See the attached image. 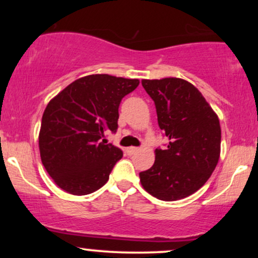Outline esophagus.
Masks as SVG:
<instances>
[{
  "label": "esophagus",
  "instance_id": "esophagus-1",
  "mask_svg": "<svg viewBox=\"0 0 258 258\" xmlns=\"http://www.w3.org/2000/svg\"><path fill=\"white\" fill-rule=\"evenodd\" d=\"M138 152V148L136 147H130V148H126V154L127 155H133L135 153Z\"/></svg>",
  "mask_w": 258,
  "mask_h": 258
}]
</instances>
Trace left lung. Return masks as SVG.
<instances>
[{
  "label": "left lung",
  "mask_w": 258,
  "mask_h": 258,
  "mask_svg": "<svg viewBox=\"0 0 258 258\" xmlns=\"http://www.w3.org/2000/svg\"><path fill=\"white\" fill-rule=\"evenodd\" d=\"M158 114L159 127L168 138L155 149V162L139 173L143 188L164 201L195 193L214 172L221 153L218 116L190 82L177 78L142 80Z\"/></svg>",
  "instance_id": "obj_1"
}]
</instances>
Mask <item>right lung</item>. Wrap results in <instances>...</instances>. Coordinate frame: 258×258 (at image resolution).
Instances as JSON below:
<instances>
[{
  "label": "right lung",
  "mask_w": 258,
  "mask_h": 258,
  "mask_svg": "<svg viewBox=\"0 0 258 258\" xmlns=\"http://www.w3.org/2000/svg\"><path fill=\"white\" fill-rule=\"evenodd\" d=\"M138 85L137 79L88 75L72 82L48 103L38 147L43 166L59 188L87 195L108 182L122 150L106 144L104 133L116 132L121 99Z\"/></svg>",
  "instance_id": "1"
}]
</instances>
